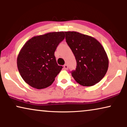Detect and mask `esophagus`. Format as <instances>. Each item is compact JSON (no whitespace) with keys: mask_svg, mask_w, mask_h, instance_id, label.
I'll return each mask as SVG.
<instances>
[{"mask_svg":"<svg viewBox=\"0 0 127 127\" xmlns=\"http://www.w3.org/2000/svg\"><path fill=\"white\" fill-rule=\"evenodd\" d=\"M64 68L65 70H67V69H68V65H67V64L64 65Z\"/></svg>","mask_w":127,"mask_h":127,"instance_id":"esophagus-1","label":"esophagus"}]
</instances>
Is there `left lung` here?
Returning a JSON list of instances; mask_svg holds the SVG:
<instances>
[{
  "label": "left lung",
  "mask_w": 127,
  "mask_h": 127,
  "mask_svg": "<svg viewBox=\"0 0 127 127\" xmlns=\"http://www.w3.org/2000/svg\"><path fill=\"white\" fill-rule=\"evenodd\" d=\"M65 40L77 61L71 75L81 85L91 87L106 75L109 59L101 43L95 38L75 31L65 32Z\"/></svg>",
  "instance_id": "left-lung-1"
}]
</instances>
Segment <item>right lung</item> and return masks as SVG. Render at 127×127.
<instances>
[{
    "label": "right lung",
    "mask_w": 127,
    "mask_h": 127,
    "mask_svg": "<svg viewBox=\"0 0 127 127\" xmlns=\"http://www.w3.org/2000/svg\"><path fill=\"white\" fill-rule=\"evenodd\" d=\"M64 38V32H53L33 36L24 44L17 64L27 84L38 89L52 85L63 68L57 64L55 52Z\"/></svg>",
    "instance_id": "right-lung-1"
}]
</instances>
